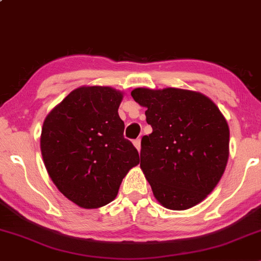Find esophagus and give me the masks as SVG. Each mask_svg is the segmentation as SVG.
<instances>
[{
    "mask_svg": "<svg viewBox=\"0 0 261 261\" xmlns=\"http://www.w3.org/2000/svg\"><path fill=\"white\" fill-rule=\"evenodd\" d=\"M134 146H135V147H136L137 151L140 152V149H141V140H140V139L135 140V141H134Z\"/></svg>",
    "mask_w": 261,
    "mask_h": 261,
    "instance_id": "esophagus-1",
    "label": "esophagus"
}]
</instances>
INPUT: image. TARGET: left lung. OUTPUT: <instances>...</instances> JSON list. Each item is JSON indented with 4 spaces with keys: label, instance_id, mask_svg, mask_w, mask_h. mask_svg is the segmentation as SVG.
Segmentation results:
<instances>
[{
    "label": "left lung",
    "instance_id": "obj_1",
    "mask_svg": "<svg viewBox=\"0 0 261 261\" xmlns=\"http://www.w3.org/2000/svg\"><path fill=\"white\" fill-rule=\"evenodd\" d=\"M152 134L141 140L140 167L155 199L187 210L214 190L226 169L229 128L216 104L199 92L136 88Z\"/></svg>",
    "mask_w": 261,
    "mask_h": 261
}]
</instances>
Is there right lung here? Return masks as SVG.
<instances>
[{
    "mask_svg": "<svg viewBox=\"0 0 261 261\" xmlns=\"http://www.w3.org/2000/svg\"><path fill=\"white\" fill-rule=\"evenodd\" d=\"M122 93L112 87H80L45 118L40 149L50 178L83 208L112 202L133 167L137 149L124 137L118 109Z\"/></svg>",
    "mask_w": 261,
    "mask_h": 261,
    "instance_id": "add662e5",
    "label": "right lung"
}]
</instances>
